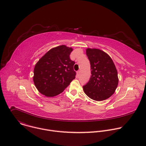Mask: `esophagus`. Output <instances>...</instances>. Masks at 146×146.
<instances>
[{"label":"esophagus","mask_w":146,"mask_h":146,"mask_svg":"<svg viewBox=\"0 0 146 146\" xmlns=\"http://www.w3.org/2000/svg\"><path fill=\"white\" fill-rule=\"evenodd\" d=\"M80 70L77 71V76H78L80 75Z\"/></svg>","instance_id":"34e87169"}]
</instances>
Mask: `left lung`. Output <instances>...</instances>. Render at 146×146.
Returning a JSON list of instances; mask_svg holds the SVG:
<instances>
[{
  "instance_id": "1",
  "label": "left lung",
  "mask_w": 146,
  "mask_h": 146,
  "mask_svg": "<svg viewBox=\"0 0 146 146\" xmlns=\"http://www.w3.org/2000/svg\"><path fill=\"white\" fill-rule=\"evenodd\" d=\"M91 64V76L83 86L85 94L91 99L102 101L110 98L118 86V73L111 57L97 48L86 49Z\"/></svg>"
}]
</instances>
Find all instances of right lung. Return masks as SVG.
I'll return each instance as SVG.
<instances>
[{
  "instance_id": "add662e5",
  "label": "right lung",
  "mask_w": 146,
  "mask_h": 146,
  "mask_svg": "<svg viewBox=\"0 0 146 146\" xmlns=\"http://www.w3.org/2000/svg\"><path fill=\"white\" fill-rule=\"evenodd\" d=\"M73 48L61 45L50 50L35 65L33 82L36 88L47 97L63 92L75 78V62L70 58Z\"/></svg>"
}]
</instances>
